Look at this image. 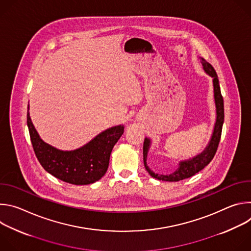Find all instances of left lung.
Returning <instances> with one entry per match:
<instances>
[{"label":"left lung","instance_id":"8db88e82","mask_svg":"<svg viewBox=\"0 0 251 251\" xmlns=\"http://www.w3.org/2000/svg\"><path fill=\"white\" fill-rule=\"evenodd\" d=\"M201 63L202 65L204 73L212 77V84H213V97H214V104H216V123H214V127L212 130V134L210 137L209 142L205 146L204 150L198 154L197 156L190 158L188 160H182L178 162V167L176 171H174L171 174L168 175H160L157 173H154L147 165V158L148 153L151 147V139L145 138L144 145H143V157H144V166L147 172L150 174L151 176L157 178L160 181L165 182H178L182 181L184 178L190 177L200 171H201L205 166H207L212 158L216 155V152L219 147V143L222 136V130L223 125L225 121V108H224V99L221 92L219 77L216 73V70L209 64L206 60H204L202 57H200Z\"/></svg>","mask_w":251,"mask_h":251}]
</instances>
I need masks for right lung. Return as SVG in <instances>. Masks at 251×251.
Returning <instances> with one entry per match:
<instances>
[{
	"instance_id": "1",
	"label": "right lung",
	"mask_w": 251,
	"mask_h": 251,
	"mask_svg": "<svg viewBox=\"0 0 251 251\" xmlns=\"http://www.w3.org/2000/svg\"><path fill=\"white\" fill-rule=\"evenodd\" d=\"M26 123L33 151L43 168L59 180L73 185L93 184L105 175L114 145L124 133V125L104 130L82 147L63 151L48 144L40 137L29 116Z\"/></svg>"
}]
</instances>
